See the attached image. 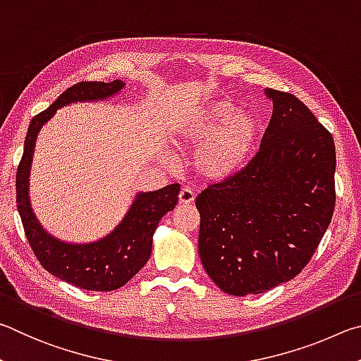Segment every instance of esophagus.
<instances>
[{"label": "esophagus", "instance_id": "esophagus-1", "mask_svg": "<svg viewBox=\"0 0 361 361\" xmlns=\"http://www.w3.org/2000/svg\"><path fill=\"white\" fill-rule=\"evenodd\" d=\"M195 201V193L190 190V188L184 187L179 193V204H192Z\"/></svg>", "mask_w": 361, "mask_h": 361}]
</instances>
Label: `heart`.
Instances as JSON below:
<instances>
[{"label":"heart","mask_w":361,"mask_h":361,"mask_svg":"<svg viewBox=\"0 0 361 361\" xmlns=\"http://www.w3.org/2000/svg\"><path fill=\"white\" fill-rule=\"evenodd\" d=\"M255 114L239 111L231 99H217L195 109L176 130L180 147L197 149L193 168L201 179L224 182L249 163L260 136Z\"/></svg>","instance_id":"heart-1"}]
</instances>
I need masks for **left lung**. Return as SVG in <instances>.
<instances>
[{
	"instance_id": "left-lung-1",
	"label": "left lung",
	"mask_w": 361,
	"mask_h": 361,
	"mask_svg": "<svg viewBox=\"0 0 361 361\" xmlns=\"http://www.w3.org/2000/svg\"><path fill=\"white\" fill-rule=\"evenodd\" d=\"M273 116L241 173L197 197L198 252L216 286L235 296L268 292L298 276L334 211L331 133L292 93L264 90Z\"/></svg>"
}]
</instances>
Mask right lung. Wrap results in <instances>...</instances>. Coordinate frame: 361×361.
<instances>
[{
  "label": "right lung",
  "mask_w": 361,
  "mask_h": 361,
  "mask_svg": "<svg viewBox=\"0 0 361 361\" xmlns=\"http://www.w3.org/2000/svg\"><path fill=\"white\" fill-rule=\"evenodd\" d=\"M123 87L125 82L118 79L107 84L79 82L63 92L52 106L31 120L16 177L17 209L25 235L42 268L74 287L94 292H111L123 287L147 263L152 254V238L160 219L177 204L180 185L171 184L155 192L137 193L116 230L94 243L73 244L49 235L37 222L28 197L30 171L37 133L55 116L56 109L78 101L106 99Z\"/></svg>",
  "instance_id": "right-lung-1"
}]
</instances>
